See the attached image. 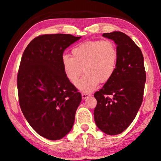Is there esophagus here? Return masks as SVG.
<instances>
[{"mask_svg":"<svg viewBox=\"0 0 161 161\" xmlns=\"http://www.w3.org/2000/svg\"><path fill=\"white\" fill-rule=\"evenodd\" d=\"M89 97V95L88 94H86V93H82V94H81V98H82L83 100L86 99V98H88Z\"/></svg>","mask_w":161,"mask_h":161,"instance_id":"esophagus-1","label":"esophagus"}]
</instances>
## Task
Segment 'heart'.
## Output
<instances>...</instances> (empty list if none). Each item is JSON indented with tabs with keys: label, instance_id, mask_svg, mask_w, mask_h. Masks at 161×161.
<instances>
[{
	"label": "heart",
	"instance_id": "b5f03b06",
	"mask_svg": "<svg viewBox=\"0 0 161 161\" xmlns=\"http://www.w3.org/2000/svg\"><path fill=\"white\" fill-rule=\"evenodd\" d=\"M119 60L116 45L111 40H97L80 43L72 48V57L64 54L62 64L65 75L75 84L82 75L77 87L89 93L99 86L100 81H109L116 72Z\"/></svg>",
	"mask_w": 161,
	"mask_h": 161
}]
</instances>
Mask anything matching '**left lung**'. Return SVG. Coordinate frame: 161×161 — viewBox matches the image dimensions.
<instances>
[{
    "label": "left lung",
    "mask_w": 161,
    "mask_h": 161,
    "mask_svg": "<svg viewBox=\"0 0 161 161\" xmlns=\"http://www.w3.org/2000/svg\"><path fill=\"white\" fill-rule=\"evenodd\" d=\"M103 37L116 43L119 60L116 72L94 97V121L108 135L119 134L135 119L143 102L146 75L142 52L124 32L103 33Z\"/></svg>",
    "instance_id": "8db88e82"
}]
</instances>
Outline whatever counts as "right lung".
Here are the masks:
<instances>
[{
    "mask_svg": "<svg viewBox=\"0 0 161 161\" xmlns=\"http://www.w3.org/2000/svg\"><path fill=\"white\" fill-rule=\"evenodd\" d=\"M80 38L69 34L40 35L22 56L17 79L20 108L32 129L49 140L61 139L72 130L81 101L62 64L64 50Z\"/></svg>",
    "mask_w": 161,
    "mask_h": 161,
    "instance_id": "1",
    "label": "right lung"
}]
</instances>
